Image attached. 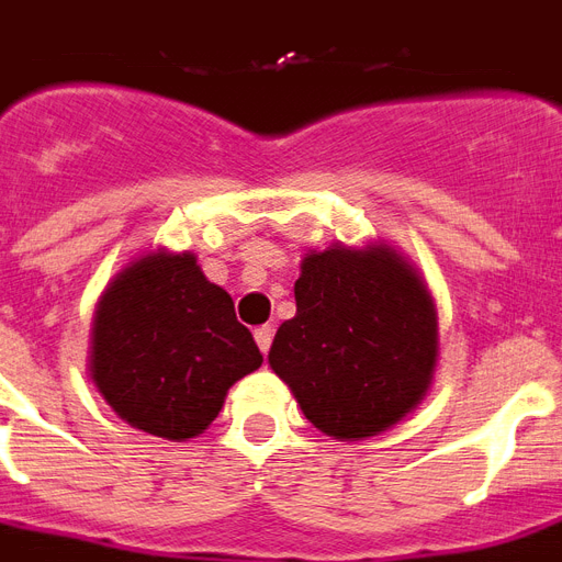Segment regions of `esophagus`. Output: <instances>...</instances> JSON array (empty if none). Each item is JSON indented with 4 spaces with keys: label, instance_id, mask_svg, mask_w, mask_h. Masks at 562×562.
<instances>
[{
    "label": "esophagus",
    "instance_id": "1",
    "mask_svg": "<svg viewBox=\"0 0 562 562\" xmlns=\"http://www.w3.org/2000/svg\"><path fill=\"white\" fill-rule=\"evenodd\" d=\"M272 337H276V328L272 325H260L258 330H255V342H258V349L267 355L269 346H272Z\"/></svg>",
    "mask_w": 562,
    "mask_h": 562
}]
</instances>
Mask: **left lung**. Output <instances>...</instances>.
I'll return each instance as SVG.
<instances>
[{
	"mask_svg": "<svg viewBox=\"0 0 562 562\" xmlns=\"http://www.w3.org/2000/svg\"><path fill=\"white\" fill-rule=\"evenodd\" d=\"M437 355V307L416 269L384 243L330 246L302 260L269 367L322 434L367 439L425 398Z\"/></svg>",
	"mask_w": 562,
	"mask_h": 562,
	"instance_id": "1",
	"label": "left lung"
}]
</instances>
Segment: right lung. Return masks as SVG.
<instances>
[{"label":"right lung","instance_id":"1","mask_svg":"<svg viewBox=\"0 0 562 562\" xmlns=\"http://www.w3.org/2000/svg\"><path fill=\"white\" fill-rule=\"evenodd\" d=\"M260 363L232 295L204 278L190 251L132 260L95 304L90 378L120 419L155 437H199Z\"/></svg>","mask_w":562,"mask_h":562}]
</instances>
